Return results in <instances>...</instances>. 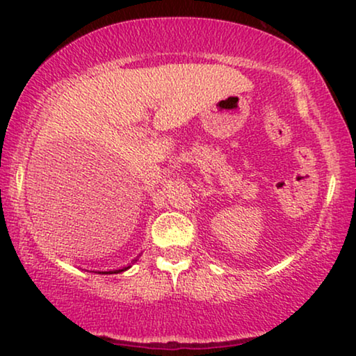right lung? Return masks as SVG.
Masks as SVG:
<instances>
[{
    "label": "right lung",
    "instance_id": "add662e5",
    "mask_svg": "<svg viewBox=\"0 0 356 356\" xmlns=\"http://www.w3.org/2000/svg\"><path fill=\"white\" fill-rule=\"evenodd\" d=\"M138 261V259H136ZM131 266H128V267H121V269H116V270H102V272H99V274H120V272H124V270H128Z\"/></svg>",
    "mask_w": 356,
    "mask_h": 356
}]
</instances>
